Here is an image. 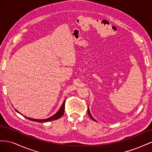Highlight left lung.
Segmentation results:
<instances>
[{"label":"left lung","mask_w":152,"mask_h":152,"mask_svg":"<svg viewBox=\"0 0 152 152\" xmlns=\"http://www.w3.org/2000/svg\"><path fill=\"white\" fill-rule=\"evenodd\" d=\"M87 112H88V114H89V117H90V118L92 119V120H93L94 121H96V120L95 119L92 117V115H91V113H90V112H89V108H87Z\"/></svg>","instance_id":"1"}]
</instances>
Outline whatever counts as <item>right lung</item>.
Wrapping results in <instances>:
<instances>
[{"label": "right lung", "instance_id": "add662e5", "mask_svg": "<svg viewBox=\"0 0 152 152\" xmlns=\"http://www.w3.org/2000/svg\"><path fill=\"white\" fill-rule=\"evenodd\" d=\"M65 101H64V102L63 103V104L61 105L60 109L59 110V111L56 113H55L54 115H53L52 117H49L48 118H46V119H41V120H39V119H34V118H31L27 117H25V116H24V117L26 118H28V120H30L31 121H35V122H41V123L47 122H50V121H54V120H57V119L61 117L63 115L64 113H65ZM15 110L18 113H19L16 110Z\"/></svg>", "mask_w": 152, "mask_h": 152}]
</instances>
